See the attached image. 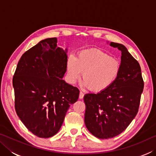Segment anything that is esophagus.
<instances>
[{"mask_svg": "<svg viewBox=\"0 0 156 156\" xmlns=\"http://www.w3.org/2000/svg\"><path fill=\"white\" fill-rule=\"evenodd\" d=\"M84 97V93L83 91H80V94H79V98L80 99H83Z\"/></svg>", "mask_w": 156, "mask_h": 156, "instance_id": "obj_1", "label": "esophagus"}]
</instances>
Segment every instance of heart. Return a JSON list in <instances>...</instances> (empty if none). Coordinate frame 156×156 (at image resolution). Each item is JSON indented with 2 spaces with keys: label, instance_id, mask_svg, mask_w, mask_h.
Returning a JSON list of instances; mask_svg holds the SVG:
<instances>
[{
  "label": "heart",
  "instance_id": "heart-1",
  "mask_svg": "<svg viewBox=\"0 0 156 156\" xmlns=\"http://www.w3.org/2000/svg\"><path fill=\"white\" fill-rule=\"evenodd\" d=\"M67 70L71 83H76L83 72L82 85L98 93L115 83L120 72V63L107 53L93 49L80 51L76 58H69Z\"/></svg>",
  "mask_w": 156,
  "mask_h": 156
}]
</instances>
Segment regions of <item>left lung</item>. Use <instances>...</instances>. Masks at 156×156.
Wrapping results in <instances>:
<instances>
[{"label":"left lung","instance_id":"obj_1","mask_svg":"<svg viewBox=\"0 0 156 156\" xmlns=\"http://www.w3.org/2000/svg\"><path fill=\"white\" fill-rule=\"evenodd\" d=\"M110 45L122 51L118 78L107 90L84 96V123L100 139L113 138L127 128L138 113L144 88L138 62L123 44L112 42Z\"/></svg>","mask_w":156,"mask_h":156}]
</instances>
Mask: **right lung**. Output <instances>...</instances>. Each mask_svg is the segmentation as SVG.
<instances>
[{"instance_id": "add662e5", "label": "right lung", "mask_w": 156, "mask_h": 156, "mask_svg": "<svg viewBox=\"0 0 156 156\" xmlns=\"http://www.w3.org/2000/svg\"><path fill=\"white\" fill-rule=\"evenodd\" d=\"M66 49L57 38H47L25 52L13 77L15 109L25 126L39 138L56 134L79 89L62 80L67 71Z\"/></svg>"}]
</instances>
